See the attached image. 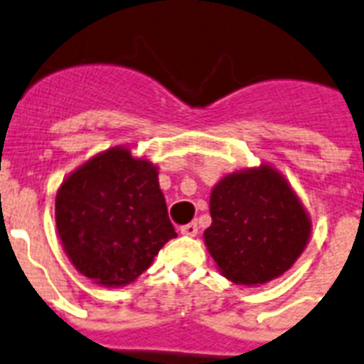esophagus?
<instances>
[{"label":"esophagus","instance_id":"obj_1","mask_svg":"<svg viewBox=\"0 0 364 364\" xmlns=\"http://www.w3.org/2000/svg\"><path fill=\"white\" fill-rule=\"evenodd\" d=\"M180 233H182V235H188V237H195V235L198 233L197 222H189V224H186V226H182V228H180Z\"/></svg>","mask_w":364,"mask_h":364}]
</instances>
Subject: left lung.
Listing matches in <instances>:
<instances>
[{"instance_id": "1", "label": "left lung", "mask_w": 364, "mask_h": 364, "mask_svg": "<svg viewBox=\"0 0 364 364\" xmlns=\"http://www.w3.org/2000/svg\"><path fill=\"white\" fill-rule=\"evenodd\" d=\"M204 242L235 284L281 277L306 250L311 218L291 184L269 164L224 175L211 189Z\"/></svg>"}]
</instances>
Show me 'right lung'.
Wrapping results in <instances>:
<instances>
[{"instance_id":"1","label":"right lung","mask_w":364,"mask_h":364,"mask_svg":"<svg viewBox=\"0 0 364 364\" xmlns=\"http://www.w3.org/2000/svg\"><path fill=\"white\" fill-rule=\"evenodd\" d=\"M54 215L74 268L105 288L136 281L176 237L159 166L127 146L100 151L67 175L58 188Z\"/></svg>"}]
</instances>
